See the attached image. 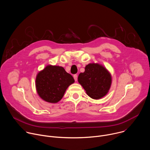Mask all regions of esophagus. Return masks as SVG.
Here are the masks:
<instances>
[{"mask_svg":"<svg viewBox=\"0 0 150 150\" xmlns=\"http://www.w3.org/2000/svg\"><path fill=\"white\" fill-rule=\"evenodd\" d=\"M73 77H74L75 81H77V74H74Z\"/></svg>","mask_w":150,"mask_h":150,"instance_id":"esophagus-1","label":"esophagus"}]
</instances>
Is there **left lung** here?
Wrapping results in <instances>:
<instances>
[{
    "label": "left lung",
    "mask_w": 150,
    "mask_h": 150,
    "mask_svg": "<svg viewBox=\"0 0 150 150\" xmlns=\"http://www.w3.org/2000/svg\"><path fill=\"white\" fill-rule=\"evenodd\" d=\"M78 81L89 97L99 99L108 93L111 84V77L103 66L90 63L86 66L84 73H80Z\"/></svg>",
    "instance_id": "obj_1"
}]
</instances>
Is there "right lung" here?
Instances as JSON below:
<instances>
[{
  "instance_id": "add662e5",
  "label": "right lung",
  "mask_w": 150,
  "mask_h": 150,
  "mask_svg": "<svg viewBox=\"0 0 150 150\" xmlns=\"http://www.w3.org/2000/svg\"><path fill=\"white\" fill-rule=\"evenodd\" d=\"M74 82L73 76L63 67L49 65L38 74L36 87L43 100L56 103L62 98L67 87Z\"/></svg>"
}]
</instances>
